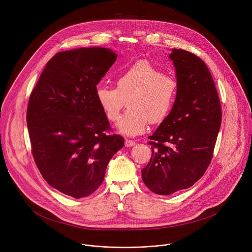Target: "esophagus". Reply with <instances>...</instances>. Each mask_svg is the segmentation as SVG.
Listing matches in <instances>:
<instances>
[{
    "instance_id": "1",
    "label": "esophagus",
    "mask_w": 252,
    "mask_h": 252,
    "mask_svg": "<svg viewBox=\"0 0 252 252\" xmlns=\"http://www.w3.org/2000/svg\"><path fill=\"white\" fill-rule=\"evenodd\" d=\"M136 144V142L135 141H132V140H128V139H126L125 140V146H127V147H130V146H134Z\"/></svg>"
}]
</instances>
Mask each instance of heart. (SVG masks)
Masks as SVG:
<instances>
[{
  "label": "heart",
  "mask_w": 252,
  "mask_h": 252,
  "mask_svg": "<svg viewBox=\"0 0 252 252\" xmlns=\"http://www.w3.org/2000/svg\"><path fill=\"white\" fill-rule=\"evenodd\" d=\"M116 88L100 85L96 98L110 121H117L128 103L129 110L117 124L118 131L129 137L143 134L148 123L162 122L174 106L177 80L152 66L140 61L121 72L115 80Z\"/></svg>",
  "instance_id": "b5f03b06"
}]
</instances>
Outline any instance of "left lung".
Returning a JSON list of instances; mask_svg holds the SVG:
<instances>
[{
  "instance_id": "obj_1",
  "label": "left lung",
  "mask_w": 252,
  "mask_h": 252,
  "mask_svg": "<svg viewBox=\"0 0 252 252\" xmlns=\"http://www.w3.org/2000/svg\"><path fill=\"white\" fill-rule=\"evenodd\" d=\"M178 90L169 115L149 136L151 157L142 170L149 190L171 195L191 187L211 164L222 110L205 62L189 51L172 49Z\"/></svg>"
}]
</instances>
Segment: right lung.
<instances>
[{
	"mask_svg": "<svg viewBox=\"0 0 252 252\" xmlns=\"http://www.w3.org/2000/svg\"><path fill=\"white\" fill-rule=\"evenodd\" d=\"M116 57L104 47L58 52L30 95L27 126L36 167L49 185L75 199L98 189L124 145L111 134L96 98L97 84Z\"/></svg>",
	"mask_w": 252,
	"mask_h": 252,
	"instance_id": "right-lung-1",
	"label": "right lung"
}]
</instances>
